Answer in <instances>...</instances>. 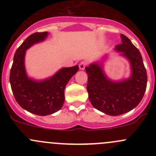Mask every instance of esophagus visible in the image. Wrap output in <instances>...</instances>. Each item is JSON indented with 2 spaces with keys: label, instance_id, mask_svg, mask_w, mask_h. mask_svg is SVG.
Returning a JSON list of instances; mask_svg holds the SVG:
<instances>
[{
  "label": "esophagus",
  "instance_id": "esophagus-1",
  "mask_svg": "<svg viewBox=\"0 0 156 156\" xmlns=\"http://www.w3.org/2000/svg\"><path fill=\"white\" fill-rule=\"evenodd\" d=\"M86 66H87V63H86L85 62H81L79 63V69H81V70H84V69H85Z\"/></svg>",
  "mask_w": 156,
  "mask_h": 156
}]
</instances>
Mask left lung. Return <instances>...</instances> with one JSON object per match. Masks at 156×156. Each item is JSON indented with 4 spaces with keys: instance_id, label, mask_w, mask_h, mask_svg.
Listing matches in <instances>:
<instances>
[{
    "instance_id": "left-lung-1",
    "label": "left lung",
    "mask_w": 156,
    "mask_h": 156,
    "mask_svg": "<svg viewBox=\"0 0 156 156\" xmlns=\"http://www.w3.org/2000/svg\"><path fill=\"white\" fill-rule=\"evenodd\" d=\"M121 37L122 43L116 45L115 50L130 62L131 73L128 78L119 81L110 80L103 71L102 62H94L85 68L91 104L111 116L120 115L136 107L147 84V74L140 53L128 37L122 34Z\"/></svg>"
}]
</instances>
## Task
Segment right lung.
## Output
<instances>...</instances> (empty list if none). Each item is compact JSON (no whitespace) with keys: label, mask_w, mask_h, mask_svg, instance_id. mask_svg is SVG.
I'll return each instance as SVG.
<instances>
[{"label":"right lung","mask_w":156,"mask_h":156,"mask_svg":"<svg viewBox=\"0 0 156 156\" xmlns=\"http://www.w3.org/2000/svg\"><path fill=\"white\" fill-rule=\"evenodd\" d=\"M48 32H35L29 36L16 51L10 74L12 94L18 104L37 115H48L59 111L65 101L66 86L78 71V66L62 68L53 76L34 80L27 75L25 56L28 49L47 38Z\"/></svg>","instance_id":"obj_1"}]
</instances>
